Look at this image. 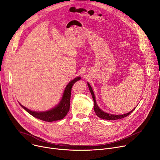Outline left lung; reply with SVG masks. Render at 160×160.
<instances>
[{"label": "left lung", "mask_w": 160, "mask_h": 160, "mask_svg": "<svg viewBox=\"0 0 160 160\" xmlns=\"http://www.w3.org/2000/svg\"><path fill=\"white\" fill-rule=\"evenodd\" d=\"M88 87H89V89L90 90V92H91V93L92 94V99L94 100V112H95L96 114L97 115V116H98L99 118L103 119H106V120H117V119H122V118L127 117L128 115H129L131 113H132L135 109V108L133 110H132L131 112H128L127 113L123 114V115H113V114L108 113H106V112H103V110H101L99 108V107L98 106V105L96 103V101L94 93V92L92 91V88L91 87L90 84L89 83H88Z\"/></svg>", "instance_id": "8db88e82"}]
</instances>
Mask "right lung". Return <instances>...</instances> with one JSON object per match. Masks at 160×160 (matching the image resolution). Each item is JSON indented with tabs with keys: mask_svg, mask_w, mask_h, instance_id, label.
Masks as SVG:
<instances>
[{
	"mask_svg": "<svg viewBox=\"0 0 160 160\" xmlns=\"http://www.w3.org/2000/svg\"><path fill=\"white\" fill-rule=\"evenodd\" d=\"M80 80V77H77L75 79L72 80L67 85L60 103L56 107H55L54 108H52L50 110L45 111V112L32 111L29 109L27 108L24 106L22 105L20 103L19 104L28 113H30L31 115L33 116V117L37 119H39L40 120L47 121V122H52V121L62 119L67 115L68 112L69 110L70 98H71V92L72 87L76 82Z\"/></svg>",
	"mask_w": 160,
	"mask_h": 160,
	"instance_id": "1",
	"label": "right lung"
}]
</instances>
